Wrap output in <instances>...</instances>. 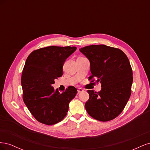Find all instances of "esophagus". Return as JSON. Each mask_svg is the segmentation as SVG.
<instances>
[{
    "label": "esophagus",
    "mask_w": 150,
    "mask_h": 150,
    "mask_svg": "<svg viewBox=\"0 0 150 150\" xmlns=\"http://www.w3.org/2000/svg\"><path fill=\"white\" fill-rule=\"evenodd\" d=\"M83 91H84V90H83V88H78V93L83 92Z\"/></svg>",
    "instance_id": "34e87169"
}]
</instances>
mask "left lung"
I'll list each match as a JSON object with an SVG mask.
<instances>
[{"label": "left lung", "instance_id": "obj_1", "mask_svg": "<svg viewBox=\"0 0 150 150\" xmlns=\"http://www.w3.org/2000/svg\"><path fill=\"white\" fill-rule=\"evenodd\" d=\"M89 60L91 83L101 84V90L89 94L85 108L93 118L100 121L115 119L124 110L131 93L133 71L129 61L121 50L105 46L91 45L79 49Z\"/></svg>", "mask_w": 150, "mask_h": 150}]
</instances>
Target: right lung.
<instances>
[{
	"instance_id": "add662e5",
	"label": "right lung",
	"mask_w": 150,
	"mask_h": 150,
	"mask_svg": "<svg viewBox=\"0 0 150 150\" xmlns=\"http://www.w3.org/2000/svg\"><path fill=\"white\" fill-rule=\"evenodd\" d=\"M76 50V47L48 46L35 50L27 58L21 77L22 98L31 114L41 123L52 125L62 121L78 93L74 86L62 93L52 86L62 76L66 59Z\"/></svg>"
}]
</instances>
